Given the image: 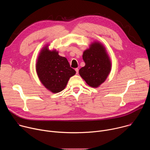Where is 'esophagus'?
Masks as SVG:
<instances>
[{
	"instance_id": "1",
	"label": "esophagus",
	"mask_w": 150,
	"mask_h": 150,
	"mask_svg": "<svg viewBox=\"0 0 150 150\" xmlns=\"http://www.w3.org/2000/svg\"><path fill=\"white\" fill-rule=\"evenodd\" d=\"M75 70V71H76V74H78V72H79V69H78V68H76Z\"/></svg>"
}]
</instances>
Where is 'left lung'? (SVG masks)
<instances>
[{"mask_svg": "<svg viewBox=\"0 0 150 150\" xmlns=\"http://www.w3.org/2000/svg\"><path fill=\"white\" fill-rule=\"evenodd\" d=\"M82 59L85 63L79 74L89 86L98 87L108 78L112 69L110 57L104 45L94 41L88 49L83 52Z\"/></svg>", "mask_w": 150, "mask_h": 150, "instance_id": "obj_1", "label": "left lung"}]
</instances>
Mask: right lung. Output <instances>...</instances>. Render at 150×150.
<instances>
[{
    "label": "right lung",
    "mask_w": 150,
    "mask_h": 150,
    "mask_svg": "<svg viewBox=\"0 0 150 150\" xmlns=\"http://www.w3.org/2000/svg\"><path fill=\"white\" fill-rule=\"evenodd\" d=\"M49 45L42 48L37 59V76L46 88L53 93L65 89L69 78L76 74L67 59L59 55L56 49L50 50Z\"/></svg>",
    "instance_id": "obj_1"
}]
</instances>
